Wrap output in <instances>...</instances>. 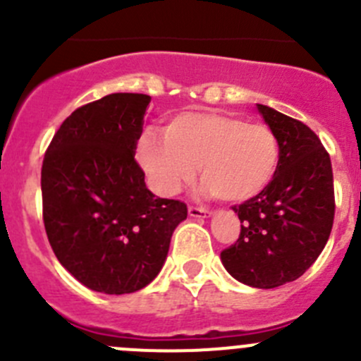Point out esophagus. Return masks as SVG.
Here are the masks:
<instances>
[{"instance_id": "obj_1", "label": "esophagus", "mask_w": 361, "mask_h": 361, "mask_svg": "<svg viewBox=\"0 0 361 361\" xmlns=\"http://www.w3.org/2000/svg\"><path fill=\"white\" fill-rule=\"evenodd\" d=\"M188 214H190L192 218H206L209 216L211 211L204 209V207H199V206H188Z\"/></svg>"}]
</instances>
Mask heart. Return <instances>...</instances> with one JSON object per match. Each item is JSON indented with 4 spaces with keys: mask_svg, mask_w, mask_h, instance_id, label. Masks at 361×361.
<instances>
[{
    "mask_svg": "<svg viewBox=\"0 0 361 361\" xmlns=\"http://www.w3.org/2000/svg\"><path fill=\"white\" fill-rule=\"evenodd\" d=\"M136 152L160 195L180 192L195 176L199 164L204 190L227 202L260 194L279 164V141L271 127L213 110L173 116L164 127V137L145 133Z\"/></svg>",
    "mask_w": 361,
    "mask_h": 361,
    "instance_id": "heart-1",
    "label": "heart"
}]
</instances>
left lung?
I'll use <instances>...</instances> for the list:
<instances>
[{
  "label": "left lung",
  "instance_id": "1",
  "mask_svg": "<svg viewBox=\"0 0 361 361\" xmlns=\"http://www.w3.org/2000/svg\"><path fill=\"white\" fill-rule=\"evenodd\" d=\"M279 141L271 183L232 209L241 220L238 241L221 251L225 269L255 288L300 278L330 238L336 214L329 152L304 122L258 104Z\"/></svg>",
  "mask_w": 361,
  "mask_h": 361
}]
</instances>
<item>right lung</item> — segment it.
<instances>
[{
  "instance_id": "add662e5",
  "label": "right lung",
  "mask_w": 361,
  "mask_h": 361,
  "mask_svg": "<svg viewBox=\"0 0 361 361\" xmlns=\"http://www.w3.org/2000/svg\"><path fill=\"white\" fill-rule=\"evenodd\" d=\"M116 92L76 108L42 166L43 224L57 260L96 292L133 293L155 279L187 204L155 197L134 159L150 104Z\"/></svg>"
}]
</instances>
